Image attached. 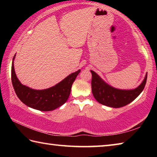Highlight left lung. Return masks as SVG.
<instances>
[{
    "instance_id": "left-lung-1",
    "label": "left lung",
    "mask_w": 157,
    "mask_h": 157,
    "mask_svg": "<svg viewBox=\"0 0 157 157\" xmlns=\"http://www.w3.org/2000/svg\"><path fill=\"white\" fill-rule=\"evenodd\" d=\"M91 73L92 93L95 100L100 104L113 108L124 107L136 99L144 89L147 76L146 73L141 84L136 89H119L107 84L94 71Z\"/></svg>"
}]
</instances>
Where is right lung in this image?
I'll use <instances>...</instances> for the list:
<instances>
[{"mask_svg": "<svg viewBox=\"0 0 157 157\" xmlns=\"http://www.w3.org/2000/svg\"><path fill=\"white\" fill-rule=\"evenodd\" d=\"M13 57L12 63V82L16 94L28 107L42 111H52L59 107L67 101L71 94V86L80 70L68 75L59 83L50 88L36 90L23 85L16 75Z\"/></svg>", "mask_w": 157, "mask_h": 157, "instance_id": "add662e5", "label": "right lung"}]
</instances>
